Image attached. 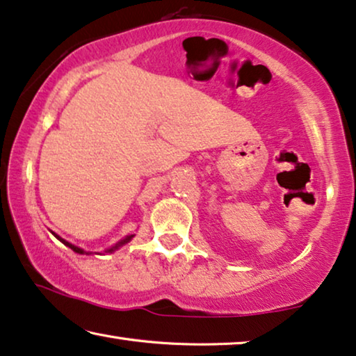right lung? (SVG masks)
I'll return each mask as SVG.
<instances>
[{"label": "right lung", "mask_w": 356, "mask_h": 356, "mask_svg": "<svg viewBox=\"0 0 356 356\" xmlns=\"http://www.w3.org/2000/svg\"><path fill=\"white\" fill-rule=\"evenodd\" d=\"M51 233H53V231H51ZM54 234V238H58L60 242H63V244L64 245H67V247H70V249L72 250H74V252H76V254H86V255H90L91 254V252H86V250H83V249H80V247H76V245H74V244H70V242H67L65 239H63V238H60V236H58V234H56V233H53ZM133 238H135V234H128V236H125V238H123L122 241H118L117 242V244L115 245H112L111 247V249H107L106 252H107V254H112V252H115L117 249H118V247H122V245H125L127 244V242H130Z\"/></svg>", "instance_id": "1"}]
</instances>
